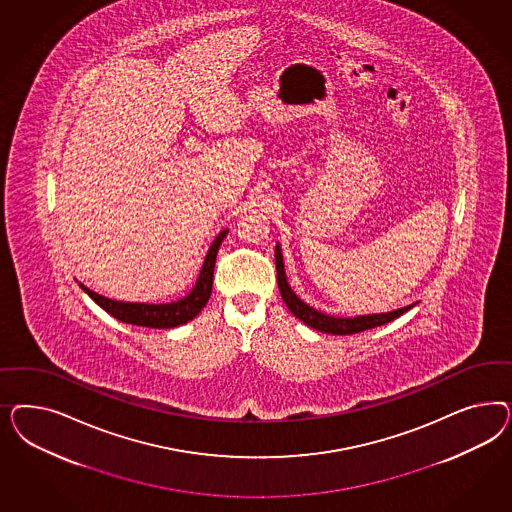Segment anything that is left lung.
I'll return each mask as SVG.
<instances>
[{
  "label": "left lung",
  "mask_w": 512,
  "mask_h": 512,
  "mask_svg": "<svg viewBox=\"0 0 512 512\" xmlns=\"http://www.w3.org/2000/svg\"><path fill=\"white\" fill-rule=\"evenodd\" d=\"M276 272H278L279 293L283 302L287 304V308L295 315L296 319H300L304 325L311 326L319 332L325 334H334V336H347V334H358L364 332L368 328L375 326L387 325L390 321L398 319L402 313L411 310L413 306H405L400 310L388 311V313H372V315H358V317H332L321 311L313 310L306 302H302L295 291L289 287L287 276H285V268H283V257H281V249L279 244L276 246Z\"/></svg>",
  "instance_id": "left-lung-1"
}]
</instances>
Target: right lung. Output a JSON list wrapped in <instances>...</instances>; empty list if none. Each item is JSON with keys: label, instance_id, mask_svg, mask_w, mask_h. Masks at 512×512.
Returning a JSON list of instances; mask_svg holds the SVG:
<instances>
[{"label": "right lung", "instance_id": "right-lung-1", "mask_svg": "<svg viewBox=\"0 0 512 512\" xmlns=\"http://www.w3.org/2000/svg\"><path fill=\"white\" fill-rule=\"evenodd\" d=\"M229 231H221L217 234L216 240L206 253V259L202 263L201 274L191 289L189 295L171 302V304H137V302H118L110 300L107 296L97 295L90 291L86 285L80 283V289L92 298L97 306L110 313L114 319L129 323V325L148 326V328H174V326L186 325L193 317L201 313L206 306L212 283H214V266H216V255L223 238Z\"/></svg>", "mask_w": 512, "mask_h": 512}]
</instances>
